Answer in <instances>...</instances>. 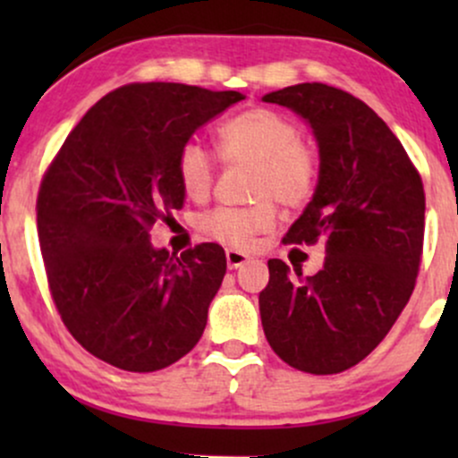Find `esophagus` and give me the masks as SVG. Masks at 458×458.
I'll use <instances>...</instances> for the list:
<instances>
[{
    "label": "esophagus",
    "instance_id": "1",
    "mask_svg": "<svg viewBox=\"0 0 458 458\" xmlns=\"http://www.w3.org/2000/svg\"><path fill=\"white\" fill-rule=\"evenodd\" d=\"M225 262H228V269H239L245 262H250V256L239 250H225Z\"/></svg>",
    "mask_w": 458,
    "mask_h": 458
}]
</instances>
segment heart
Here are the masks:
<instances>
[{
    "label": "heart",
    "mask_w": 458,
    "mask_h": 458,
    "mask_svg": "<svg viewBox=\"0 0 458 458\" xmlns=\"http://www.w3.org/2000/svg\"><path fill=\"white\" fill-rule=\"evenodd\" d=\"M217 150L225 163H254L250 207H219L202 215L198 230L217 243L243 250L256 234L269 233L277 207L301 208L318 185V155L299 138L291 115L271 107H251L233 115L217 131ZM176 176L191 199H204L215 182L211 152L198 141H185L176 155Z\"/></svg>",
    "instance_id": "b5f03b06"
}]
</instances>
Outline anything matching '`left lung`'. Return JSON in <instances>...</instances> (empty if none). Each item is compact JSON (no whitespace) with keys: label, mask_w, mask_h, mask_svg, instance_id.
I'll return each instance as SVG.
<instances>
[{"label":"left lung","mask_w":458,"mask_h":458,"mask_svg":"<svg viewBox=\"0 0 458 458\" xmlns=\"http://www.w3.org/2000/svg\"><path fill=\"white\" fill-rule=\"evenodd\" d=\"M306 118L318 141V185L284 243H323V269L269 260L260 293L267 343L310 375L370 355L411 297L424 245V185L390 127L353 94L297 83L262 97Z\"/></svg>","instance_id":"1"}]
</instances>
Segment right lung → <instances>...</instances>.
Masks as SVG:
<instances>
[{"label":"right lung","mask_w":458,"mask_h":458,"mask_svg":"<svg viewBox=\"0 0 458 458\" xmlns=\"http://www.w3.org/2000/svg\"><path fill=\"white\" fill-rule=\"evenodd\" d=\"M241 98L165 81L115 88L79 120L40 181L36 222L62 323L120 370H161L202 338L225 276L222 245L176 256L155 250L148 233L185 199L181 146Z\"/></svg>","instance_id":"right-lung-1"}]
</instances>
